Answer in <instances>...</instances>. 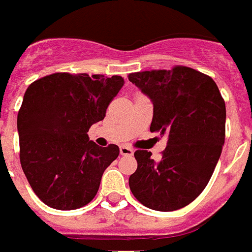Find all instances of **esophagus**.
<instances>
[{"label": "esophagus", "mask_w": 252, "mask_h": 252, "mask_svg": "<svg viewBox=\"0 0 252 252\" xmlns=\"http://www.w3.org/2000/svg\"><path fill=\"white\" fill-rule=\"evenodd\" d=\"M120 153H121L122 156H132L134 155V151L130 148V147H121L120 148Z\"/></svg>", "instance_id": "esophagus-1"}]
</instances>
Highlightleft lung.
<instances>
[{
  "label": "left lung",
  "instance_id": "8db88e82",
  "mask_svg": "<svg viewBox=\"0 0 252 252\" xmlns=\"http://www.w3.org/2000/svg\"><path fill=\"white\" fill-rule=\"evenodd\" d=\"M153 103L152 132L167 135L156 162L152 153H134L136 171L128 179L134 197L157 211L193 202L213 176L225 140V101L215 81L184 65L128 74Z\"/></svg>",
  "mask_w": 252,
  "mask_h": 252
}]
</instances>
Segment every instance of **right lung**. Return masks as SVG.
Segmentation results:
<instances>
[{"label":"right lung","mask_w":252,"mask_h":252,"mask_svg":"<svg viewBox=\"0 0 252 252\" xmlns=\"http://www.w3.org/2000/svg\"><path fill=\"white\" fill-rule=\"evenodd\" d=\"M124 82L121 76L62 72L29 85L18 113L20 163L45 205L76 210L96 196L120 148L99 147L87 132L104 120Z\"/></svg>","instance_id":"right-lung-1"}]
</instances>
